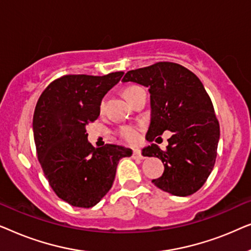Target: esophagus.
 I'll return each mask as SVG.
<instances>
[{"label":"esophagus","instance_id":"1","mask_svg":"<svg viewBox=\"0 0 251 251\" xmlns=\"http://www.w3.org/2000/svg\"><path fill=\"white\" fill-rule=\"evenodd\" d=\"M132 159H135V160H143L144 159V156L142 155V153H140L139 150H133Z\"/></svg>","mask_w":251,"mask_h":251}]
</instances>
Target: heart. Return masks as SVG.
<instances>
[{"mask_svg":"<svg viewBox=\"0 0 251 251\" xmlns=\"http://www.w3.org/2000/svg\"><path fill=\"white\" fill-rule=\"evenodd\" d=\"M138 89H140V87H137V85H132V87L126 88L125 90V97L129 100ZM120 135H121L122 138H125L126 142L129 143H135L136 140L138 139V131H137V129L133 128V126H122V128L120 129Z\"/></svg>","mask_w":251,"mask_h":251,"instance_id":"obj_1","label":"heart"}]
</instances>
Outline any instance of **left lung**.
Masks as SVG:
<instances>
[{
  "label": "left lung",
  "mask_w": 251,
  "mask_h": 251,
  "mask_svg": "<svg viewBox=\"0 0 251 251\" xmlns=\"http://www.w3.org/2000/svg\"><path fill=\"white\" fill-rule=\"evenodd\" d=\"M122 82L149 88L151 123L146 139L153 142L166 130L173 132L166 151L156 144L143 149L144 156H156L163 162V175L153 184L177 197L195 193L214 169L219 142L218 120L202 82L187 68L168 61L129 71Z\"/></svg>",
  "instance_id": "obj_1"
}]
</instances>
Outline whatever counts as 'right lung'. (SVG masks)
Returning <instances> with one entry per match:
<instances>
[{
  "instance_id": "obj_1",
  "label": "right lung",
  "mask_w": 251,
  "mask_h": 251,
  "mask_svg": "<svg viewBox=\"0 0 251 251\" xmlns=\"http://www.w3.org/2000/svg\"><path fill=\"white\" fill-rule=\"evenodd\" d=\"M123 74L65 75L37 100L33 116L37 159L54 193L74 207L97 204L111 190L119 161L132 154L112 144L95 149L85 129L97 120L102 98Z\"/></svg>"
}]
</instances>
